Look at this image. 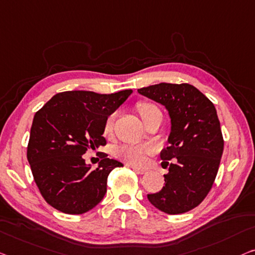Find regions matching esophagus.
<instances>
[{"instance_id": "obj_1", "label": "esophagus", "mask_w": 255, "mask_h": 255, "mask_svg": "<svg viewBox=\"0 0 255 255\" xmlns=\"http://www.w3.org/2000/svg\"><path fill=\"white\" fill-rule=\"evenodd\" d=\"M132 170H134V172H136L137 174H145L147 170L146 169H144V168H137V167H132Z\"/></svg>"}]
</instances>
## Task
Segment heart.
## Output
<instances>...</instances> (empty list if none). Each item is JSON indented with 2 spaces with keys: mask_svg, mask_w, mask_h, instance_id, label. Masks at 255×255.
Masks as SVG:
<instances>
[{
  "mask_svg": "<svg viewBox=\"0 0 255 255\" xmlns=\"http://www.w3.org/2000/svg\"><path fill=\"white\" fill-rule=\"evenodd\" d=\"M152 109H155V106L151 104H140L138 106V112L140 117L143 118L147 112L151 111ZM115 119H116L115 113H112L111 116L108 117V119L105 121V132H110L112 130L113 124H115ZM146 152H147V149L144 146L125 145V146L119 147V149H117L116 155L128 165L140 166L144 164V161H145Z\"/></svg>",
  "mask_w": 255,
  "mask_h": 255,
  "instance_id": "b5f03b06",
  "label": "heart"
}]
</instances>
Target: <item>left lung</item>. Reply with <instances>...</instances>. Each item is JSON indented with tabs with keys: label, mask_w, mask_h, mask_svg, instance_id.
Instances as JSON below:
<instances>
[{
	"label": "left lung",
	"mask_w": 255,
	"mask_h": 255,
	"mask_svg": "<svg viewBox=\"0 0 255 255\" xmlns=\"http://www.w3.org/2000/svg\"><path fill=\"white\" fill-rule=\"evenodd\" d=\"M164 105L170 118L168 146L160 158L168 173L165 187L147 199L167 214L185 213L201 203L218 174L223 137L214 104L189 83H158L137 90Z\"/></svg>",
	"instance_id": "8db88e82"
}]
</instances>
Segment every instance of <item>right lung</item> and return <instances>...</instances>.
Wrapping results in <instances>:
<instances>
[{"instance_id": "right-lung-1", "label": "right lung", "mask_w": 255, "mask_h": 255, "mask_svg": "<svg viewBox=\"0 0 255 255\" xmlns=\"http://www.w3.org/2000/svg\"><path fill=\"white\" fill-rule=\"evenodd\" d=\"M131 93L63 91L35 113L27 160L41 195L56 210L83 214L103 200L110 172L123 164L103 155L91 169L82 155L105 145V121Z\"/></svg>"}]
</instances>
